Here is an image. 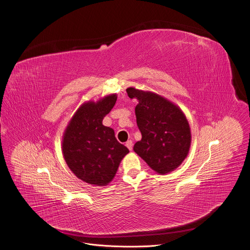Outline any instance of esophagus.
Wrapping results in <instances>:
<instances>
[{
	"label": "esophagus",
	"mask_w": 250,
	"mask_h": 250,
	"mask_svg": "<svg viewBox=\"0 0 250 250\" xmlns=\"http://www.w3.org/2000/svg\"><path fill=\"white\" fill-rule=\"evenodd\" d=\"M125 146H126V147L129 149V150H131L132 149V146H133V144H132V141H127L126 143H125Z\"/></svg>",
	"instance_id": "34e87169"
}]
</instances>
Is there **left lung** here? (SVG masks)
<instances>
[{
  "label": "left lung",
  "instance_id": "left-lung-1",
  "mask_svg": "<svg viewBox=\"0 0 250 250\" xmlns=\"http://www.w3.org/2000/svg\"><path fill=\"white\" fill-rule=\"evenodd\" d=\"M126 93L139 102L135 117L143 138L133 150L157 173L174 170L188 156L191 142L185 113L156 94L134 87L126 88Z\"/></svg>",
  "mask_w": 250,
  "mask_h": 250
}]
</instances>
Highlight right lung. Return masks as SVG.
I'll use <instances>...</instances> for the list:
<instances>
[{
  "instance_id": "1",
  "label": "right lung",
  "mask_w": 250,
  "mask_h": 250,
  "mask_svg": "<svg viewBox=\"0 0 250 250\" xmlns=\"http://www.w3.org/2000/svg\"><path fill=\"white\" fill-rule=\"evenodd\" d=\"M110 95L97 103L87 102L75 113L62 140L66 165L88 185L106 186L115 177L120 163L128 149L120 144L115 131L103 125L104 118L116 104Z\"/></svg>"
}]
</instances>
